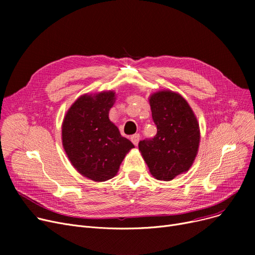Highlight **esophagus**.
I'll return each mask as SVG.
<instances>
[{
    "label": "esophagus",
    "mask_w": 255,
    "mask_h": 255,
    "mask_svg": "<svg viewBox=\"0 0 255 255\" xmlns=\"http://www.w3.org/2000/svg\"><path fill=\"white\" fill-rule=\"evenodd\" d=\"M139 138H140V135L138 134V133H136V134H133L132 136H131V141L134 143L135 145H137V143H138V141H139Z\"/></svg>",
    "instance_id": "1"
}]
</instances>
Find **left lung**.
<instances>
[{"instance_id":"left-lung-1","label":"left lung","mask_w":255,"mask_h":255,"mask_svg":"<svg viewBox=\"0 0 255 255\" xmlns=\"http://www.w3.org/2000/svg\"><path fill=\"white\" fill-rule=\"evenodd\" d=\"M157 134L143 139L138 148L152 176L170 181L188 171L196 157L200 133L197 119L180 94L159 91L150 99Z\"/></svg>"}]
</instances>
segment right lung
<instances>
[{
	"label": "right lung",
	"mask_w": 255,
	"mask_h": 255,
	"mask_svg": "<svg viewBox=\"0 0 255 255\" xmlns=\"http://www.w3.org/2000/svg\"><path fill=\"white\" fill-rule=\"evenodd\" d=\"M115 92L80 96L67 112L62 142L71 164L80 175L95 182L114 178L126 154L134 148L110 121Z\"/></svg>",
	"instance_id": "1"
}]
</instances>
